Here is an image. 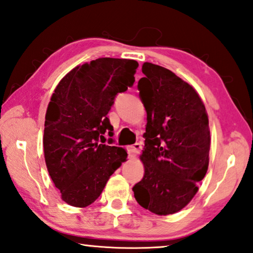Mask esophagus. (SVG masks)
I'll return each instance as SVG.
<instances>
[{
	"mask_svg": "<svg viewBox=\"0 0 253 253\" xmlns=\"http://www.w3.org/2000/svg\"><path fill=\"white\" fill-rule=\"evenodd\" d=\"M142 150V144L141 143H135V144L128 146V154H129V157H136L137 154L141 152Z\"/></svg>",
	"mask_w": 253,
	"mask_h": 253,
	"instance_id": "34e87169",
	"label": "esophagus"
}]
</instances>
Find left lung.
<instances>
[{
  "label": "left lung",
  "instance_id": "8db88e82",
  "mask_svg": "<svg viewBox=\"0 0 253 253\" xmlns=\"http://www.w3.org/2000/svg\"><path fill=\"white\" fill-rule=\"evenodd\" d=\"M142 73L137 88L148 123L144 176L134 185V197L144 209L167 216L193 199L207 174L209 120L197 90L172 71L145 62Z\"/></svg>",
  "mask_w": 253,
  "mask_h": 253
}]
</instances>
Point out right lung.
I'll list each match as a JSON object with an SVG mask.
<instances>
[{"label":"right lung","mask_w":253,"mask_h":253,"mask_svg":"<svg viewBox=\"0 0 253 253\" xmlns=\"http://www.w3.org/2000/svg\"><path fill=\"white\" fill-rule=\"evenodd\" d=\"M137 61L100 58L77 66L52 94L45 116L44 157L54 185L68 205L89 206L126 160L125 149L112 146L108 118L115 97L133 86ZM111 138L105 143L104 134Z\"/></svg>","instance_id":"right-lung-1"}]
</instances>
